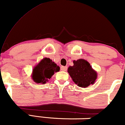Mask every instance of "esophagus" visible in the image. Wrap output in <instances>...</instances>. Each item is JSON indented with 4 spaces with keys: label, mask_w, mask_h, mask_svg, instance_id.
I'll list each match as a JSON object with an SVG mask.
<instances>
[{
    "label": "esophagus",
    "mask_w": 125,
    "mask_h": 125,
    "mask_svg": "<svg viewBox=\"0 0 125 125\" xmlns=\"http://www.w3.org/2000/svg\"><path fill=\"white\" fill-rule=\"evenodd\" d=\"M61 71H66L67 69V66H61Z\"/></svg>",
    "instance_id": "34e87169"
}]
</instances>
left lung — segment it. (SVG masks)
<instances>
[{"instance_id": "obj_1", "label": "left lung", "mask_w": 125, "mask_h": 125, "mask_svg": "<svg viewBox=\"0 0 125 125\" xmlns=\"http://www.w3.org/2000/svg\"><path fill=\"white\" fill-rule=\"evenodd\" d=\"M67 72L74 83L84 88L94 84L97 77V72L83 59L73 61V66L68 67Z\"/></svg>"}]
</instances>
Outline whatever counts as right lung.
<instances>
[{
	"label": "right lung",
	"mask_w": 125,
	"mask_h": 125,
	"mask_svg": "<svg viewBox=\"0 0 125 125\" xmlns=\"http://www.w3.org/2000/svg\"><path fill=\"white\" fill-rule=\"evenodd\" d=\"M59 71L60 67L51 59L44 58L33 67L31 79L36 83L44 84Z\"/></svg>",
	"instance_id": "1"
}]
</instances>
